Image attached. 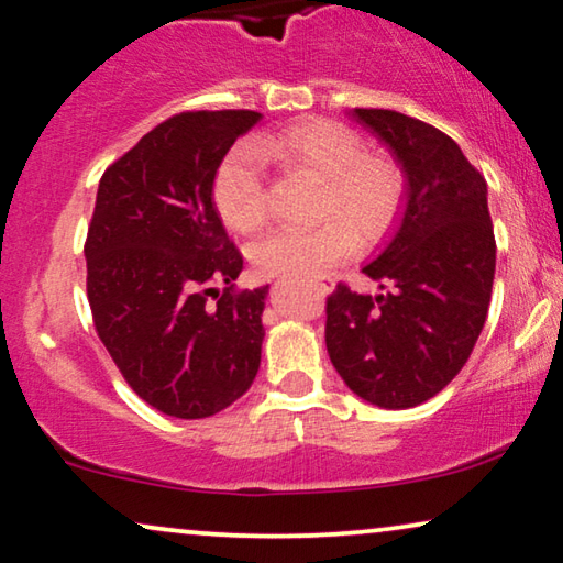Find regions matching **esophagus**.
<instances>
[{
  "instance_id": "obj_1",
  "label": "esophagus",
  "mask_w": 563,
  "mask_h": 563,
  "mask_svg": "<svg viewBox=\"0 0 563 563\" xmlns=\"http://www.w3.org/2000/svg\"><path fill=\"white\" fill-rule=\"evenodd\" d=\"M314 284H317V289L322 291V295H328V291L335 289V282H332L330 276H320V279H314Z\"/></svg>"
}]
</instances>
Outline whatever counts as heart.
Returning <instances> with one entry per match:
<instances>
[{
	"instance_id": "1",
	"label": "heart",
	"mask_w": 563,
	"mask_h": 563,
	"mask_svg": "<svg viewBox=\"0 0 563 563\" xmlns=\"http://www.w3.org/2000/svg\"><path fill=\"white\" fill-rule=\"evenodd\" d=\"M262 159L317 177L314 216L324 218L314 228H279L258 239L249 254L264 276L328 272L355 254L356 230L363 241H378L404 208L406 177L394 159L368 152L361 134L335 121H299L225 152L213 175V206L231 231L254 233L266 223Z\"/></svg>"
}]
</instances>
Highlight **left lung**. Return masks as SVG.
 Wrapping results in <instances>:
<instances>
[{
    "label": "left lung",
    "instance_id": "1",
    "mask_svg": "<svg viewBox=\"0 0 563 563\" xmlns=\"http://www.w3.org/2000/svg\"><path fill=\"white\" fill-rule=\"evenodd\" d=\"M350 113L390 146L409 202L394 239L363 268L386 291L357 295L340 282L324 307V342L353 394L411 409L457 376L483 332L495 279L487 185L437 126L388 109Z\"/></svg>",
    "mask_w": 563,
    "mask_h": 563
}]
</instances>
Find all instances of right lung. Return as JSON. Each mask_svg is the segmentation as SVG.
Segmentation results:
<instances>
[{
    "instance_id": "1",
    "label": "right lung",
    "mask_w": 563,
    "mask_h": 563,
    "mask_svg": "<svg viewBox=\"0 0 563 563\" xmlns=\"http://www.w3.org/2000/svg\"><path fill=\"white\" fill-rule=\"evenodd\" d=\"M258 119L175 113L99 183L84 246L93 328L134 394L167 417L223 411L262 363L268 287L235 289L243 256L213 206L218 165Z\"/></svg>"
}]
</instances>
